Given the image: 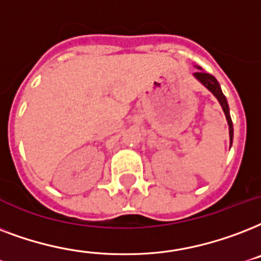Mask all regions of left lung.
Listing matches in <instances>:
<instances>
[{"label": "left lung", "mask_w": 261, "mask_h": 261, "mask_svg": "<svg viewBox=\"0 0 261 261\" xmlns=\"http://www.w3.org/2000/svg\"><path fill=\"white\" fill-rule=\"evenodd\" d=\"M197 69H200L199 72H196L193 73L196 80H199L201 84H203L205 88H207L210 92H213V95L215 98L218 99V102L221 103L222 110L225 113L226 120H227V125H229V136H230V147L233 144V122H231V117H230V110H229V105H227V100H226V96L223 95L221 90V86H219V83L215 77H214L213 74L205 73L204 70H201L200 66H197Z\"/></svg>", "instance_id": "obj_1"}]
</instances>
